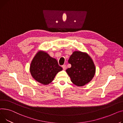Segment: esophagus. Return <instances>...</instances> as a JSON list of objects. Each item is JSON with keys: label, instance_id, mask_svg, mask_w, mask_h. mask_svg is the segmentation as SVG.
<instances>
[{"label": "esophagus", "instance_id": "obj_1", "mask_svg": "<svg viewBox=\"0 0 123 123\" xmlns=\"http://www.w3.org/2000/svg\"><path fill=\"white\" fill-rule=\"evenodd\" d=\"M62 68H63V70H66V68H67L66 65H63V66H62Z\"/></svg>", "mask_w": 123, "mask_h": 123}]
</instances>
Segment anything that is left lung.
Instances as JSON below:
<instances>
[{
	"instance_id": "1",
	"label": "left lung",
	"mask_w": 123,
	"mask_h": 123,
	"mask_svg": "<svg viewBox=\"0 0 123 123\" xmlns=\"http://www.w3.org/2000/svg\"><path fill=\"white\" fill-rule=\"evenodd\" d=\"M71 67L66 71L74 84L82 86L89 83L94 76L95 64L89 55L86 53L74 51L68 61Z\"/></svg>"
}]
</instances>
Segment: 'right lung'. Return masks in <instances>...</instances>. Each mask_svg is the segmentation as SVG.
Returning <instances> with one entry per match:
<instances>
[{"instance_id":"add662e5","label":"right lung","mask_w":123,"mask_h":123,"mask_svg":"<svg viewBox=\"0 0 123 123\" xmlns=\"http://www.w3.org/2000/svg\"><path fill=\"white\" fill-rule=\"evenodd\" d=\"M62 70V68L59 66L56 59L41 50L34 57L30 67L33 78L43 85L52 82L56 74Z\"/></svg>"}]
</instances>
